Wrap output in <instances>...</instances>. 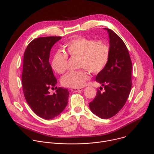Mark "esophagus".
Listing matches in <instances>:
<instances>
[{
	"instance_id": "1",
	"label": "esophagus",
	"mask_w": 154,
	"mask_h": 154,
	"mask_svg": "<svg viewBox=\"0 0 154 154\" xmlns=\"http://www.w3.org/2000/svg\"><path fill=\"white\" fill-rule=\"evenodd\" d=\"M82 88H72V91L73 92H81L82 91Z\"/></svg>"
}]
</instances>
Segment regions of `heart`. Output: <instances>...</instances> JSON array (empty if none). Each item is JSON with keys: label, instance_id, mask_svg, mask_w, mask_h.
<instances>
[{"label": "heart", "instance_id": "b5f03b06", "mask_svg": "<svg viewBox=\"0 0 154 154\" xmlns=\"http://www.w3.org/2000/svg\"><path fill=\"white\" fill-rule=\"evenodd\" d=\"M66 53L58 51L54 53L51 60L52 69L61 74L67 68L68 55L78 56L77 66L82 68L77 71L67 73L61 79L63 86L72 88H79L84 86L89 79L87 69L96 74L106 67L109 59V46L102 41H95L91 38L77 37L69 40L64 45Z\"/></svg>", "mask_w": 154, "mask_h": 154}]
</instances>
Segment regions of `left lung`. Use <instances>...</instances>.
Listing matches in <instances>:
<instances>
[{"label": "left lung", "mask_w": 154, "mask_h": 154, "mask_svg": "<svg viewBox=\"0 0 154 154\" xmlns=\"http://www.w3.org/2000/svg\"><path fill=\"white\" fill-rule=\"evenodd\" d=\"M110 55L106 67L96 76V81L104 87L105 91L97 90L89 107L94 114L107 119L122 109L132 88V64L127 48L123 40L108 28Z\"/></svg>", "instance_id": "left-lung-1"}]
</instances>
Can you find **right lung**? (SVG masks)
<instances>
[{"instance_id": "add662e5", "label": "right lung", "mask_w": 154, "mask_h": 154, "mask_svg": "<svg viewBox=\"0 0 154 154\" xmlns=\"http://www.w3.org/2000/svg\"><path fill=\"white\" fill-rule=\"evenodd\" d=\"M61 37H38L31 41L24 52L22 84L26 100L35 114L50 120L64 110L69 92L66 88L55 87L56 93L48 89L57 83L49 63L52 46Z\"/></svg>"}]
</instances>
